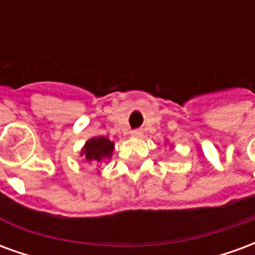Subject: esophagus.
<instances>
[{"mask_svg":"<svg viewBox=\"0 0 255 255\" xmlns=\"http://www.w3.org/2000/svg\"><path fill=\"white\" fill-rule=\"evenodd\" d=\"M142 131H140V129H133L132 132H131V135H132L133 138H140V136H142Z\"/></svg>","mask_w":255,"mask_h":255,"instance_id":"obj_1","label":"esophagus"}]
</instances>
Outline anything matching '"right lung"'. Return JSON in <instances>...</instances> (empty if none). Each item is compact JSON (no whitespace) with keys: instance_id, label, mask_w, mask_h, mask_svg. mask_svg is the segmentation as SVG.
Returning <instances> with one entry per match:
<instances>
[{"instance_id":"obj_1","label":"right lung","mask_w":255,"mask_h":255,"mask_svg":"<svg viewBox=\"0 0 255 255\" xmlns=\"http://www.w3.org/2000/svg\"><path fill=\"white\" fill-rule=\"evenodd\" d=\"M113 142L105 136H98V138L90 139L86 143L84 149L82 150V155L86 157V160L93 164L102 162L105 158H109L113 151ZM98 166V165H97Z\"/></svg>"}]
</instances>
